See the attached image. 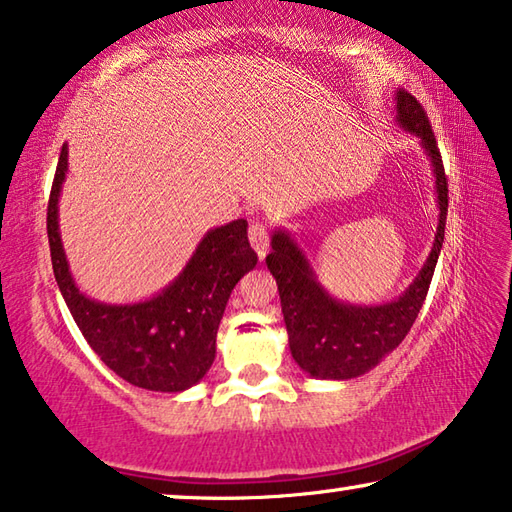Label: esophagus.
<instances>
[{"instance_id":"esophagus-1","label":"esophagus","mask_w":512,"mask_h":512,"mask_svg":"<svg viewBox=\"0 0 512 512\" xmlns=\"http://www.w3.org/2000/svg\"><path fill=\"white\" fill-rule=\"evenodd\" d=\"M248 239H250V246H253L257 257L264 259L266 253H269V246H271L269 227H266L264 223H250Z\"/></svg>"}]
</instances>
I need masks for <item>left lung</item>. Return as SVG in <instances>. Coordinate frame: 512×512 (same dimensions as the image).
Here are the masks:
<instances>
[{
    "instance_id": "1",
    "label": "left lung",
    "mask_w": 512,
    "mask_h": 512,
    "mask_svg": "<svg viewBox=\"0 0 512 512\" xmlns=\"http://www.w3.org/2000/svg\"><path fill=\"white\" fill-rule=\"evenodd\" d=\"M396 123L421 139L431 159L440 205V223L431 255L403 296L373 307L339 303L319 285L291 234L275 230L271 237L273 250L266 255V266L278 282L291 355L298 367L314 378L348 380L376 367L408 335L431 287L444 241L449 186L426 111L408 91H396Z\"/></svg>"
}]
</instances>
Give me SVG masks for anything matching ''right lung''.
Returning <instances> with one entry per match:
<instances>
[{"instance_id": "1", "label": "right lung", "mask_w": 512, "mask_h": 512, "mask_svg": "<svg viewBox=\"0 0 512 512\" xmlns=\"http://www.w3.org/2000/svg\"><path fill=\"white\" fill-rule=\"evenodd\" d=\"M66 170L68 145H63L47 202V239L56 285L81 335L113 373L136 387L184 392L200 383L216 358V332L227 298L257 264L248 223L239 218L209 230L184 271L150 300L97 303L77 289L63 253L59 193Z\"/></svg>"}]
</instances>
